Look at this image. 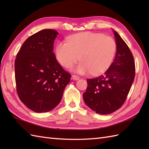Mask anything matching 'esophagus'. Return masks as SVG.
Segmentation results:
<instances>
[{
	"label": "esophagus",
	"mask_w": 149,
	"mask_h": 149,
	"mask_svg": "<svg viewBox=\"0 0 149 149\" xmlns=\"http://www.w3.org/2000/svg\"><path fill=\"white\" fill-rule=\"evenodd\" d=\"M72 78L74 80H78V79H79V77L78 75H75V74L72 75Z\"/></svg>",
	"instance_id": "1"
}]
</instances>
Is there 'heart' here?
<instances>
[{
    "label": "heart",
    "instance_id": "heart-1",
    "mask_svg": "<svg viewBox=\"0 0 149 149\" xmlns=\"http://www.w3.org/2000/svg\"><path fill=\"white\" fill-rule=\"evenodd\" d=\"M116 50V43L111 37L85 32L69 37L68 42L59 43L56 54L63 67L70 68L80 59L76 72L99 75L109 67Z\"/></svg>",
    "mask_w": 149,
    "mask_h": 149
}]
</instances>
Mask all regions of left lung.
Returning <instances> with one entry per match:
<instances>
[{
    "label": "left lung",
    "mask_w": 149,
    "mask_h": 149,
    "mask_svg": "<svg viewBox=\"0 0 149 149\" xmlns=\"http://www.w3.org/2000/svg\"><path fill=\"white\" fill-rule=\"evenodd\" d=\"M114 31L116 54L109 68L96 78L88 79L83 99L97 113L107 115L118 110L127 99L135 77V63L129 47Z\"/></svg>",
    "instance_id": "obj_1"
}]
</instances>
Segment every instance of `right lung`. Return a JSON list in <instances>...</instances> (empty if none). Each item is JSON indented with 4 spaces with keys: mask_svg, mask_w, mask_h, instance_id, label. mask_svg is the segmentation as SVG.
<instances>
[{
    "mask_svg": "<svg viewBox=\"0 0 149 149\" xmlns=\"http://www.w3.org/2000/svg\"><path fill=\"white\" fill-rule=\"evenodd\" d=\"M58 33L43 29L28 38L15 61L19 99L36 113L47 112L58 105L71 75L57 61L53 52Z\"/></svg>",
    "mask_w": 149,
    "mask_h": 149,
    "instance_id": "1",
    "label": "right lung"
}]
</instances>
